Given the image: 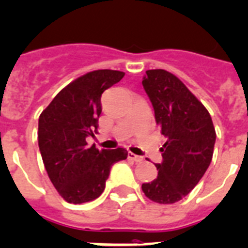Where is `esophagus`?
Masks as SVG:
<instances>
[{
  "mask_svg": "<svg viewBox=\"0 0 248 248\" xmlns=\"http://www.w3.org/2000/svg\"><path fill=\"white\" fill-rule=\"evenodd\" d=\"M128 158L132 159V161H134V162H142L143 161V157L137 156V155H134V153H132V152L128 153Z\"/></svg>",
  "mask_w": 248,
  "mask_h": 248,
  "instance_id": "34e87169",
  "label": "esophagus"
}]
</instances>
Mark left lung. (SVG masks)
Masks as SVG:
<instances>
[{
  "label": "left lung",
  "instance_id": "obj_1",
  "mask_svg": "<svg viewBox=\"0 0 248 248\" xmlns=\"http://www.w3.org/2000/svg\"><path fill=\"white\" fill-rule=\"evenodd\" d=\"M142 85L152 102L156 123L167 138L161 148L158 176L142 185L144 195L159 204H173L199 183L212 162L216 129L205 106L175 75L146 71Z\"/></svg>",
  "mask_w": 248,
  "mask_h": 248
}]
</instances>
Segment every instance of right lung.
I'll return each mask as SVG.
<instances>
[{"label":"right lung","instance_id":"add662e5","mask_svg":"<svg viewBox=\"0 0 248 248\" xmlns=\"http://www.w3.org/2000/svg\"><path fill=\"white\" fill-rule=\"evenodd\" d=\"M124 75L112 69L86 73L65 86L39 116L40 155L49 179L65 202L82 204L99 198L111 166L128 157L124 148L99 151L86 142L97 134L102 92Z\"/></svg>","mask_w":248,"mask_h":248}]
</instances>
